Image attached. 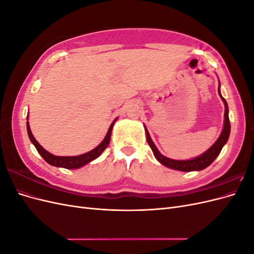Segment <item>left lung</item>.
<instances>
[{
  "label": "left lung",
  "mask_w": 254,
  "mask_h": 254,
  "mask_svg": "<svg viewBox=\"0 0 254 254\" xmlns=\"http://www.w3.org/2000/svg\"><path fill=\"white\" fill-rule=\"evenodd\" d=\"M218 93H219V89H218ZM220 95V93H219ZM221 99L224 101L225 104V125H224V129H222V132L220 134V136L218 137V140L215 142V144L212 146L210 149H207L203 155L199 156L195 159L191 160H187V161H178V160H172L168 159L164 156H162L160 153V151L158 150V148L156 147V145L153 144V142L151 141L149 133L147 131V129L145 128L146 131V139H147V142L150 146V148L153 152V155L157 158V160L161 164H163L167 167L173 168V170H177V171H181V172H191V171H201L203 168L209 166L213 161L216 159V157L219 155L222 147L226 144V142L228 141V137L230 135V120H229V109H228V104L226 102V99L220 95Z\"/></svg>",
  "instance_id": "1"
}]
</instances>
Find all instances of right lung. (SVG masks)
<instances>
[{"label":"right lung","instance_id":"right-lung-1","mask_svg":"<svg viewBox=\"0 0 254 254\" xmlns=\"http://www.w3.org/2000/svg\"><path fill=\"white\" fill-rule=\"evenodd\" d=\"M114 122L111 124L108 132H107V135L104 139V141L99 144L96 148H94L93 150H91L87 153H83V155L80 156H76V157H57L54 156L52 153H50L49 151L45 150L42 146L36 141V139L34 137L32 131H30L29 128V124L27 122V132H28V136L30 141L33 142V144L35 145L36 149L38 150V152L40 153L41 157L47 161V162L53 166H57V167H64V168H67V170H75V168H78L83 166L84 164H87L89 162H91L92 160L96 159L97 157L101 156V153L107 148L109 142H110V137H111V131H112V127H113Z\"/></svg>","mask_w":254,"mask_h":254}]
</instances>
